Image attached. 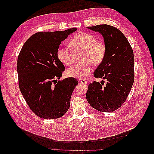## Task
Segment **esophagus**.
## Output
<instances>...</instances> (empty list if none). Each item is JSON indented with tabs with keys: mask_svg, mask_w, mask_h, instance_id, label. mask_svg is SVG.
<instances>
[{
	"mask_svg": "<svg viewBox=\"0 0 154 154\" xmlns=\"http://www.w3.org/2000/svg\"><path fill=\"white\" fill-rule=\"evenodd\" d=\"M80 82L81 83H82V84H85V85L87 84V82H86L85 80H83V79H80Z\"/></svg>",
	"mask_w": 154,
	"mask_h": 154,
	"instance_id": "1",
	"label": "esophagus"
}]
</instances>
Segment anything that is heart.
<instances>
[{
    "mask_svg": "<svg viewBox=\"0 0 154 154\" xmlns=\"http://www.w3.org/2000/svg\"><path fill=\"white\" fill-rule=\"evenodd\" d=\"M74 48L83 50L82 60L84 61L69 67L67 75L71 78H85L92 71L93 63L98 65L104 60L106 49L105 44L97 42L96 37L91 33L82 32L76 35L70 42ZM57 57L60 62L69 66L72 62L71 53L67 47L61 46L57 52Z\"/></svg>",
    "mask_w": 154,
    "mask_h": 154,
    "instance_id": "1",
    "label": "heart"
}]
</instances>
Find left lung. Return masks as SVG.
<instances>
[{
  "instance_id": "left-lung-1",
  "label": "left lung",
  "mask_w": 154,
  "mask_h": 154,
  "mask_svg": "<svg viewBox=\"0 0 154 154\" xmlns=\"http://www.w3.org/2000/svg\"><path fill=\"white\" fill-rule=\"evenodd\" d=\"M103 36L106 56L94 72L95 78L106 80L94 82L88 87L86 98L93 108L110 112L118 109L127 98L134 81V56L126 36L116 27L107 24L87 27Z\"/></svg>"
}]
</instances>
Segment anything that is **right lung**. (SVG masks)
<instances>
[{"mask_svg":"<svg viewBox=\"0 0 154 154\" xmlns=\"http://www.w3.org/2000/svg\"><path fill=\"white\" fill-rule=\"evenodd\" d=\"M76 30L36 32L27 40L18 54L20 91L30 109L41 118H59L70 107L78 82L74 78L58 80L66 69L57 52L62 41Z\"/></svg>","mask_w":154,"mask_h":154,"instance_id":"right-lung-1","label":"right lung"}]
</instances>
